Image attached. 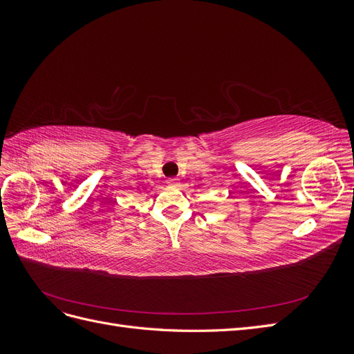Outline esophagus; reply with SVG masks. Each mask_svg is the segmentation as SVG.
<instances>
[{"instance_id": "esophagus-1", "label": "esophagus", "mask_w": 354, "mask_h": 354, "mask_svg": "<svg viewBox=\"0 0 354 354\" xmlns=\"http://www.w3.org/2000/svg\"><path fill=\"white\" fill-rule=\"evenodd\" d=\"M167 185L168 186H178V180L177 178H168L167 180Z\"/></svg>"}]
</instances>
